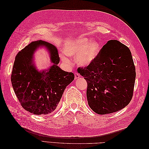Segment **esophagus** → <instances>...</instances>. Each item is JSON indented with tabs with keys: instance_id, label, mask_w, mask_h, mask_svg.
Wrapping results in <instances>:
<instances>
[{
	"instance_id": "34e87169",
	"label": "esophagus",
	"mask_w": 149,
	"mask_h": 149,
	"mask_svg": "<svg viewBox=\"0 0 149 149\" xmlns=\"http://www.w3.org/2000/svg\"><path fill=\"white\" fill-rule=\"evenodd\" d=\"M80 77V74L78 73H74V79H76Z\"/></svg>"
}]
</instances>
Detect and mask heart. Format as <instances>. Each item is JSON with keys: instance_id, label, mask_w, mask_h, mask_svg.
Returning a JSON list of instances; mask_svg holds the SVG:
<instances>
[{"instance_id": "heart-1", "label": "heart", "mask_w": 149, "mask_h": 149, "mask_svg": "<svg viewBox=\"0 0 149 149\" xmlns=\"http://www.w3.org/2000/svg\"><path fill=\"white\" fill-rule=\"evenodd\" d=\"M64 53L70 56L76 57V60L81 66H87L96 59L100 51V45L96 42H89L86 38H79L65 44ZM62 61L70 64V60L65 55H61Z\"/></svg>"}]
</instances>
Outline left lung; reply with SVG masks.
<instances>
[{"label":"left lung","mask_w":149,"mask_h":149,"mask_svg":"<svg viewBox=\"0 0 149 149\" xmlns=\"http://www.w3.org/2000/svg\"><path fill=\"white\" fill-rule=\"evenodd\" d=\"M77 71L86 80L88 102L96 113H113L131 101L136 68L129 48L118 40L108 41L91 63Z\"/></svg>","instance_id":"1"}]
</instances>
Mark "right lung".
Returning a JSON list of instances; mask_svg holds the SVG:
<instances>
[{
	"label": "right lung",
	"instance_id": "right-lung-1",
	"mask_svg": "<svg viewBox=\"0 0 149 149\" xmlns=\"http://www.w3.org/2000/svg\"><path fill=\"white\" fill-rule=\"evenodd\" d=\"M42 46L49 49L53 65L47 70L38 72L33 63V55ZM59 62L56 47L43 40L32 42L18 53L11 81L18 100L26 111L41 115L55 110L65 88L74 78L73 73L62 70L58 66Z\"/></svg>",
	"mask_w": 149,
	"mask_h": 149
}]
</instances>
